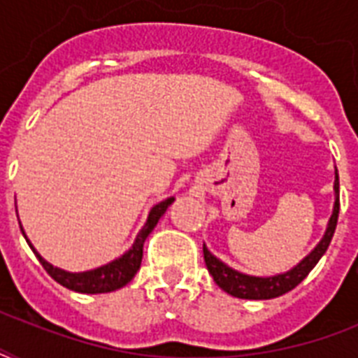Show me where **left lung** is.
<instances>
[{"label": "left lung", "instance_id": "obj_1", "mask_svg": "<svg viewBox=\"0 0 358 358\" xmlns=\"http://www.w3.org/2000/svg\"><path fill=\"white\" fill-rule=\"evenodd\" d=\"M334 193H336V202H334V212L329 219L327 232L323 236V239L317 243V247L312 250L310 255L306 256L305 260L301 262L299 266H295L292 271L282 273V275H275V277H249L243 273H238L234 269H230L229 266H224L223 262H219L215 256L202 247L204 252V262L210 275L213 277L215 284L219 288L224 289L227 294L239 297V299H273L278 295H284L292 292L295 286H299L306 278V275L314 269L320 258L325 255L329 243L334 236L336 230V223H338L340 213V184H338V171H336V180H334Z\"/></svg>", "mask_w": 358, "mask_h": 358}]
</instances>
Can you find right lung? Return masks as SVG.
Listing matches in <instances>:
<instances>
[{
	"label": "right lung",
	"instance_id": "add662e5",
	"mask_svg": "<svg viewBox=\"0 0 358 358\" xmlns=\"http://www.w3.org/2000/svg\"><path fill=\"white\" fill-rule=\"evenodd\" d=\"M173 201L174 199H167V201L159 202V204H156V206L152 208L150 215H148V221H146V224L139 232L137 239H135L134 247H131L126 255L120 256L119 260L111 262L108 266L98 267V269H92V271L69 273L63 271V269H57V267L50 266V264L33 249V245H31L29 241H27V243H29V247L36 255V258H38V262L42 264V267L46 269L48 275H50L55 282H59L61 286H64V288L80 292V294H108V292H113V289H119L122 288V286H126V284L135 277V273L139 271L141 260H143V243H145V239L148 238V234L154 230V227L157 224L159 217H162L163 213L167 212V208L173 204ZM20 229H22V227H20ZM22 234H24V230H22Z\"/></svg>",
	"mask_w": 358,
	"mask_h": 358
}]
</instances>
